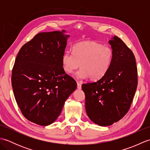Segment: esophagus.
Masks as SVG:
<instances>
[{
    "instance_id": "34e87169",
    "label": "esophagus",
    "mask_w": 150,
    "mask_h": 150,
    "mask_svg": "<svg viewBox=\"0 0 150 150\" xmlns=\"http://www.w3.org/2000/svg\"><path fill=\"white\" fill-rule=\"evenodd\" d=\"M77 88L78 89H79V90H81V82H77Z\"/></svg>"
}]
</instances>
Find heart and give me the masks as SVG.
<instances>
[{
    "label": "heart",
    "instance_id": "b5f03b06",
    "mask_svg": "<svg viewBox=\"0 0 150 150\" xmlns=\"http://www.w3.org/2000/svg\"><path fill=\"white\" fill-rule=\"evenodd\" d=\"M113 50L94 41H86L73 46V52H66L62 57L63 69L68 74L81 68L76 73L79 79L88 78L98 81L106 74L113 61Z\"/></svg>",
    "mask_w": 150,
    "mask_h": 150
}]
</instances>
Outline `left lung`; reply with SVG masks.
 <instances>
[{
	"label": "left lung",
	"instance_id": "obj_1",
	"mask_svg": "<svg viewBox=\"0 0 150 150\" xmlns=\"http://www.w3.org/2000/svg\"><path fill=\"white\" fill-rule=\"evenodd\" d=\"M108 42L113 53L109 71L97 82L82 85L88 116L100 126H110L125 115L137 87V68L132 50L117 36Z\"/></svg>",
	"mask_w": 150,
	"mask_h": 150
}]
</instances>
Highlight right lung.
Segmentation results:
<instances>
[{"instance_id":"obj_1","label":"right lung","mask_w":150,"mask_h":150,"mask_svg":"<svg viewBox=\"0 0 150 150\" xmlns=\"http://www.w3.org/2000/svg\"><path fill=\"white\" fill-rule=\"evenodd\" d=\"M66 31L39 33L22 46L12 70L16 102L26 119L40 126L57 120L77 83L63 69Z\"/></svg>"}]
</instances>
